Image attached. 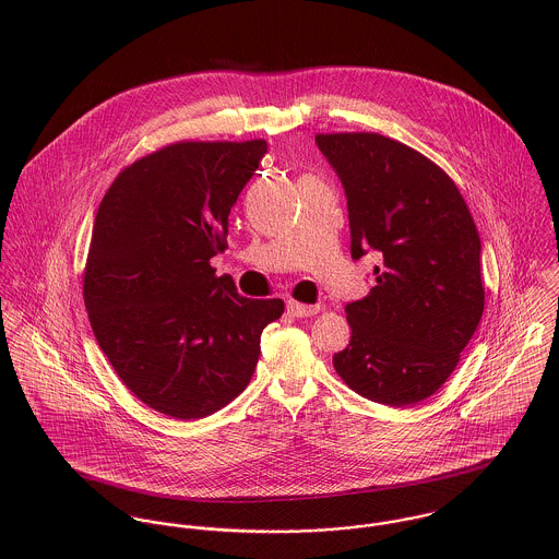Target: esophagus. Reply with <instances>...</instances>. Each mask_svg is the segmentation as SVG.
<instances>
[{
	"label": "esophagus",
	"instance_id": "1",
	"mask_svg": "<svg viewBox=\"0 0 559 559\" xmlns=\"http://www.w3.org/2000/svg\"><path fill=\"white\" fill-rule=\"evenodd\" d=\"M286 310H288V314H293V317H297V319H308V317L319 314L320 306H306V304L288 301V304H286Z\"/></svg>",
	"mask_w": 559,
	"mask_h": 559
}]
</instances>
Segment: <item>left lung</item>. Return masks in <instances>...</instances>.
<instances>
[{
	"label": "left lung",
	"instance_id": "left-lung-1",
	"mask_svg": "<svg viewBox=\"0 0 559 559\" xmlns=\"http://www.w3.org/2000/svg\"><path fill=\"white\" fill-rule=\"evenodd\" d=\"M317 144L344 185L353 260L381 258L377 286L346 306L353 335L333 368L364 399L417 404L478 329V228L454 180L411 146L379 133H319Z\"/></svg>",
	"mask_w": 559,
	"mask_h": 559
}]
</instances>
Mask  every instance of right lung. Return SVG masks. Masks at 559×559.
<instances>
[{
    "label": "right lung",
    "mask_w": 559,
    "mask_h": 559,
    "mask_svg": "<svg viewBox=\"0 0 559 559\" xmlns=\"http://www.w3.org/2000/svg\"><path fill=\"white\" fill-rule=\"evenodd\" d=\"M266 153L264 140L176 142L127 165L100 200L83 269L94 337L120 381L176 419L206 417L249 385L282 299H247L211 258Z\"/></svg>",
    "instance_id": "right-lung-1"
}]
</instances>
